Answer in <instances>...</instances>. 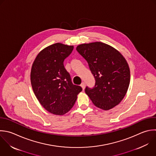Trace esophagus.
<instances>
[{
  "label": "esophagus",
  "mask_w": 156,
  "mask_h": 156,
  "mask_svg": "<svg viewBox=\"0 0 156 156\" xmlns=\"http://www.w3.org/2000/svg\"><path fill=\"white\" fill-rule=\"evenodd\" d=\"M80 86H81V87L82 88V89H83V90L85 89V83L84 82H82V83H81Z\"/></svg>",
  "instance_id": "obj_1"
}]
</instances>
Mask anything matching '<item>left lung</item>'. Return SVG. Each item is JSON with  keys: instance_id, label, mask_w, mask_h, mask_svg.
Wrapping results in <instances>:
<instances>
[{"instance_id": "8db88e82", "label": "left lung", "mask_w": 156, "mask_h": 156, "mask_svg": "<svg viewBox=\"0 0 156 156\" xmlns=\"http://www.w3.org/2000/svg\"><path fill=\"white\" fill-rule=\"evenodd\" d=\"M77 52L87 60L95 79L93 88L85 93L97 107L110 110L122 100L130 83V69L122 54L113 47L101 43L82 44Z\"/></svg>"}]
</instances>
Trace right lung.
Instances as JSON below:
<instances>
[{"label":"right lung","mask_w":156,"mask_h":156,"mask_svg":"<svg viewBox=\"0 0 156 156\" xmlns=\"http://www.w3.org/2000/svg\"><path fill=\"white\" fill-rule=\"evenodd\" d=\"M73 46L55 43L43 49L35 59L30 73L34 92L41 105L49 112L63 115L74 106L81 87L72 83L63 65Z\"/></svg>","instance_id":"obj_1"}]
</instances>
